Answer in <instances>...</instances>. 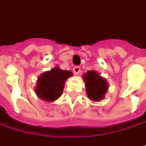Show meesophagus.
I'll return each mask as SVG.
<instances>
[{
	"label": "esophagus",
	"mask_w": 146,
	"mask_h": 146,
	"mask_svg": "<svg viewBox=\"0 0 146 146\" xmlns=\"http://www.w3.org/2000/svg\"><path fill=\"white\" fill-rule=\"evenodd\" d=\"M74 74H79L80 72V67L78 66H74Z\"/></svg>",
	"instance_id": "1"
}]
</instances>
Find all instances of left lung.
<instances>
[{
  "mask_svg": "<svg viewBox=\"0 0 146 146\" xmlns=\"http://www.w3.org/2000/svg\"><path fill=\"white\" fill-rule=\"evenodd\" d=\"M84 80L89 99L94 101L101 100L104 98L105 93L107 92L108 85L106 80L94 71H88L85 74Z\"/></svg>",
  "mask_w": 146,
  "mask_h": 146,
  "instance_id": "obj_1",
  "label": "left lung"
}]
</instances>
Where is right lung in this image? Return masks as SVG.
Returning <instances> with one entry per match:
<instances>
[{
	"instance_id": "right-lung-1",
	"label": "right lung",
	"mask_w": 146,
	"mask_h": 146,
	"mask_svg": "<svg viewBox=\"0 0 146 146\" xmlns=\"http://www.w3.org/2000/svg\"><path fill=\"white\" fill-rule=\"evenodd\" d=\"M72 75V72L59 67L46 72L37 80L35 92L43 100L54 101L62 94L65 81Z\"/></svg>"
}]
</instances>
